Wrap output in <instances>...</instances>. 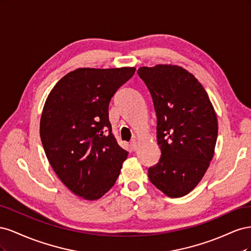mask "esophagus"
<instances>
[{
  "instance_id": "1",
  "label": "esophagus",
  "mask_w": 251,
  "mask_h": 251,
  "mask_svg": "<svg viewBox=\"0 0 251 251\" xmlns=\"http://www.w3.org/2000/svg\"><path fill=\"white\" fill-rule=\"evenodd\" d=\"M130 147H131V150H132V151H136V150H137V141H136V140H132L131 143H130Z\"/></svg>"
}]
</instances>
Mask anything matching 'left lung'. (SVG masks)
<instances>
[{
	"label": "left lung",
	"instance_id": "obj_1",
	"mask_svg": "<svg viewBox=\"0 0 251 251\" xmlns=\"http://www.w3.org/2000/svg\"><path fill=\"white\" fill-rule=\"evenodd\" d=\"M137 72L153 98L161 151L149 179L170 198H180L198 185L214 157L216 111L200 81L184 68L156 65Z\"/></svg>",
	"mask_w": 251,
	"mask_h": 251
}]
</instances>
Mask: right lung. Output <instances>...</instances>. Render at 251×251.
<instances>
[{
    "label": "right lung",
    "mask_w": 251,
    "mask_h": 251,
    "mask_svg": "<svg viewBox=\"0 0 251 251\" xmlns=\"http://www.w3.org/2000/svg\"><path fill=\"white\" fill-rule=\"evenodd\" d=\"M135 70L78 68L56 82L44 104L45 153L60 181L85 200H98L110 191L127 157L112 133L109 103Z\"/></svg>",
    "instance_id": "1"
}]
</instances>
